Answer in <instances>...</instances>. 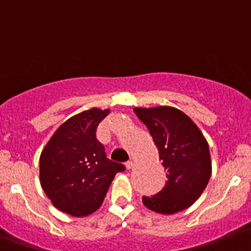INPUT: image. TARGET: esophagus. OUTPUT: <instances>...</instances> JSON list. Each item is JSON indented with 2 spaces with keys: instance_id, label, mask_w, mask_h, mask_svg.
Masks as SVG:
<instances>
[{
  "instance_id": "obj_1",
  "label": "esophagus",
  "mask_w": 251,
  "mask_h": 251,
  "mask_svg": "<svg viewBox=\"0 0 251 251\" xmlns=\"http://www.w3.org/2000/svg\"><path fill=\"white\" fill-rule=\"evenodd\" d=\"M126 169H131V168H134V162L133 161H128L126 163Z\"/></svg>"
}]
</instances>
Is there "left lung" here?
<instances>
[{
  "label": "left lung",
  "mask_w": 251,
  "mask_h": 251,
  "mask_svg": "<svg viewBox=\"0 0 251 251\" xmlns=\"http://www.w3.org/2000/svg\"><path fill=\"white\" fill-rule=\"evenodd\" d=\"M134 112L153 138L168 179L163 190L144 196L143 203L167 215L188 208L201 197L211 175L205 138L193 121L175 107H135Z\"/></svg>",
  "instance_id": "8db88e82"
}]
</instances>
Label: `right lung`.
<instances>
[{"mask_svg":"<svg viewBox=\"0 0 251 251\" xmlns=\"http://www.w3.org/2000/svg\"><path fill=\"white\" fill-rule=\"evenodd\" d=\"M110 110L90 108L69 118L40 157V181L53 205L69 215L87 216L100 208L123 164L108 159L97 128Z\"/></svg>","mask_w":251,"mask_h":251,"instance_id":"1","label":"right lung"}]
</instances>
